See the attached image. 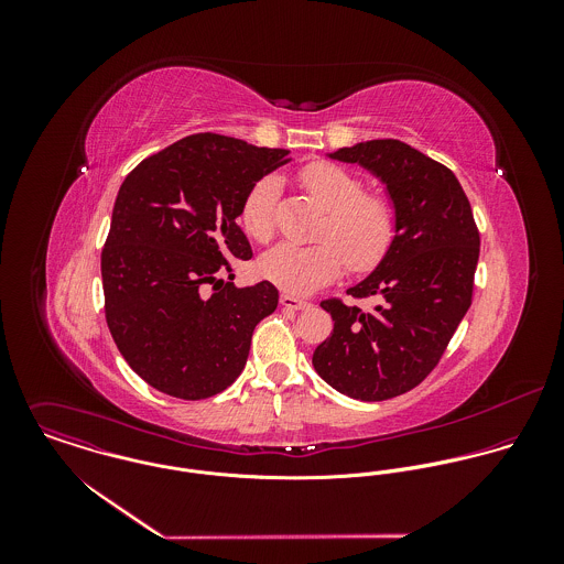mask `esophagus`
<instances>
[{
  "label": "esophagus",
  "mask_w": 564,
  "mask_h": 564,
  "mask_svg": "<svg viewBox=\"0 0 564 564\" xmlns=\"http://www.w3.org/2000/svg\"><path fill=\"white\" fill-rule=\"evenodd\" d=\"M280 304H282L284 308H293V311H306V308L313 306L311 302L300 300V297H293V295H286V293L280 297Z\"/></svg>",
  "instance_id": "1"
}]
</instances>
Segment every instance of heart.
I'll list each match as a JSON object with an SVG mask.
<instances>
[{
	"mask_svg": "<svg viewBox=\"0 0 564 564\" xmlns=\"http://www.w3.org/2000/svg\"><path fill=\"white\" fill-rule=\"evenodd\" d=\"M300 184L325 210L315 235L319 242H282L269 249L258 262L264 280L286 293L308 295L336 280L345 262L362 273L387 256L395 239V210L387 197L365 193L362 180L334 162L306 164ZM278 195L275 175L260 177L245 195L241 224L251 239L271 241Z\"/></svg>",
	"mask_w": 564,
	"mask_h": 564,
	"instance_id": "obj_1",
	"label": "heart"
}]
</instances>
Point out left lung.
Wrapping results in <instances>:
<instances>
[{
    "label": "left lung",
    "mask_w": 564,
    "mask_h": 564,
    "mask_svg": "<svg viewBox=\"0 0 564 564\" xmlns=\"http://www.w3.org/2000/svg\"><path fill=\"white\" fill-rule=\"evenodd\" d=\"M387 186L395 239L351 297H378L360 311L325 300L334 329L313 354L315 371L338 393L382 402L414 389L438 365L474 295L480 232L456 175L395 139L340 148Z\"/></svg>",
    "instance_id": "8db88e82"
}]
</instances>
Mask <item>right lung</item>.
<instances>
[{"label": "right lung", "mask_w": 564, "mask_h": 564, "mask_svg": "<svg viewBox=\"0 0 564 564\" xmlns=\"http://www.w3.org/2000/svg\"><path fill=\"white\" fill-rule=\"evenodd\" d=\"M289 161L286 150L204 132L123 180L101 251L104 311L121 356L156 391L206 400L241 376L278 289L235 286L230 258H251L237 219L249 188Z\"/></svg>", "instance_id": "1"}]
</instances>
